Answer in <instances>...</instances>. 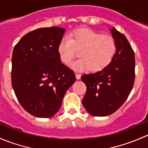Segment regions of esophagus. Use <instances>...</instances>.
Segmentation results:
<instances>
[{
    "label": "esophagus",
    "instance_id": "obj_1",
    "mask_svg": "<svg viewBox=\"0 0 148 148\" xmlns=\"http://www.w3.org/2000/svg\"><path fill=\"white\" fill-rule=\"evenodd\" d=\"M76 78H77V79H81V75H80L79 74H78V73H76Z\"/></svg>",
    "mask_w": 148,
    "mask_h": 148
}]
</instances>
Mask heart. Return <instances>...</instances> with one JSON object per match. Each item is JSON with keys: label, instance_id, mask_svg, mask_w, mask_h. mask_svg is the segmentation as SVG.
I'll use <instances>...</instances> for the list:
<instances>
[{"label": "heart", "instance_id": "1", "mask_svg": "<svg viewBox=\"0 0 148 148\" xmlns=\"http://www.w3.org/2000/svg\"><path fill=\"white\" fill-rule=\"evenodd\" d=\"M79 50L81 58L74 61L71 66L79 71L92 69L97 72L112 63L117 52V44L110 36L81 28L63 37L57 48L59 59L65 64H69Z\"/></svg>", "mask_w": 148, "mask_h": 148}]
</instances>
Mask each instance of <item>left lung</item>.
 Segmentation results:
<instances>
[{
  "label": "left lung",
  "mask_w": 148,
  "mask_h": 148,
  "mask_svg": "<svg viewBox=\"0 0 148 148\" xmlns=\"http://www.w3.org/2000/svg\"><path fill=\"white\" fill-rule=\"evenodd\" d=\"M111 32L117 44L112 63L102 71L81 77L86 86L83 106L96 117L110 115L117 111L127 100L135 82L133 49L124 34L114 28Z\"/></svg>",
  "instance_id": "obj_1"
}]
</instances>
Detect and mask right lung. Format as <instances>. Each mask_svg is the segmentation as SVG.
Returning a JSON list of instances; mask_svg holds the SVG:
<instances>
[{"instance_id": "right-lung-1", "label": "right lung", "mask_w": 148, "mask_h": 148, "mask_svg": "<svg viewBox=\"0 0 148 148\" xmlns=\"http://www.w3.org/2000/svg\"><path fill=\"white\" fill-rule=\"evenodd\" d=\"M64 31L56 26L38 28L23 36L13 49L12 86L22 107L35 117H53L76 80L58 53Z\"/></svg>"}]
</instances>
